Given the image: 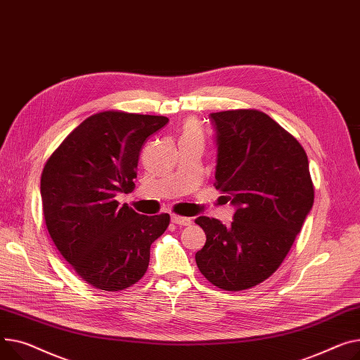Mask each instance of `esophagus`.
<instances>
[{
  "instance_id": "1",
  "label": "esophagus",
  "mask_w": 360,
  "mask_h": 360,
  "mask_svg": "<svg viewBox=\"0 0 360 360\" xmlns=\"http://www.w3.org/2000/svg\"><path fill=\"white\" fill-rule=\"evenodd\" d=\"M172 223L178 224V226H189L193 223V220L188 217H181V215H172Z\"/></svg>"
}]
</instances>
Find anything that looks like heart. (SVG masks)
Masks as SVG:
<instances>
[{"label":"heart","instance_id":"heart-1","mask_svg":"<svg viewBox=\"0 0 360 360\" xmlns=\"http://www.w3.org/2000/svg\"><path fill=\"white\" fill-rule=\"evenodd\" d=\"M182 137H202V130L194 118H189L185 122Z\"/></svg>","mask_w":360,"mask_h":360}]
</instances>
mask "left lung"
<instances>
[{"label":"left lung","mask_w":360,"mask_h":360,"mask_svg":"<svg viewBox=\"0 0 360 360\" xmlns=\"http://www.w3.org/2000/svg\"><path fill=\"white\" fill-rule=\"evenodd\" d=\"M217 133L215 189L237 207L230 226L202 215L207 234L195 260L220 290L245 291L268 279L291 250L314 202L301 143L259 110L212 112Z\"/></svg>","instance_id":"8db88e82"}]
</instances>
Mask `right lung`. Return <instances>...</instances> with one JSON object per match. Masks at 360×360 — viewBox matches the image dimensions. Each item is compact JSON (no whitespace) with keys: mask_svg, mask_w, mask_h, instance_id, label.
Returning <instances> with one entry per match:
<instances>
[{"mask_svg":"<svg viewBox=\"0 0 360 360\" xmlns=\"http://www.w3.org/2000/svg\"><path fill=\"white\" fill-rule=\"evenodd\" d=\"M167 122L163 115L97 112L44 163L40 194L47 231L94 288L117 292L139 282L149 266L150 245L169 226V214H137L115 200L134 189L143 143Z\"/></svg>","mask_w":360,"mask_h":360,"instance_id":"obj_1","label":"right lung"}]
</instances>
